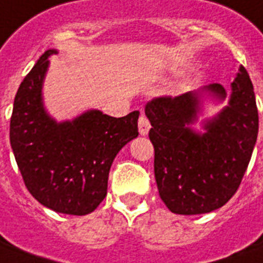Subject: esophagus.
Segmentation results:
<instances>
[{
  "label": "esophagus",
  "mask_w": 263,
  "mask_h": 263,
  "mask_svg": "<svg viewBox=\"0 0 263 263\" xmlns=\"http://www.w3.org/2000/svg\"><path fill=\"white\" fill-rule=\"evenodd\" d=\"M150 130V123L149 120H147V117L144 116V114H142L140 116V119H139V133L142 136H146L147 133H149Z\"/></svg>",
  "instance_id": "1"
}]
</instances>
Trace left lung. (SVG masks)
Listing matches in <instances>:
<instances>
[{
  "instance_id": "obj_1",
  "label": "left lung",
  "mask_w": 263,
  "mask_h": 263,
  "mask_svg": "<svg viewBox=\"0 0 263 263\" xmlns=\"http://www.w3.org/2000/svg\"><path fill=\"white\" fill-rule=\"evenodd\" d=\"M204 93L228 106L202 122L203 132L191 126L198 120ZM155 147V177L159 195L177 215L216 211L231 199L245 175L258 137L259 117L252 81L239 67L231 94L218 83L177 97H159L146 104Z\"/></svg>"
}]
</instances>
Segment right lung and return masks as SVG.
Instances as JSON below:
<instances>
[{"label":"right lung","mask_w":263,"mask_h":263,"mask_svg":"<svg viewBox=\"0 0 263 263\" xmlns=\"http://www.w3.org/2000/svg\"><path fill=\"white\" fill-rule=\"evenodd\" d=\"M57 50H47L18 88L10 123V142L28 192L45 208L83 216L107 195L114 157L139 136V111L111 117L87 110L73 120L47 113L43 84Z\"/></svg>","instance_id":"add662e5"}]
</instances>
